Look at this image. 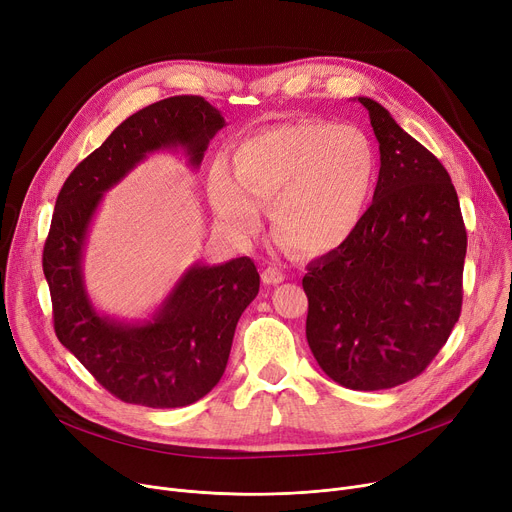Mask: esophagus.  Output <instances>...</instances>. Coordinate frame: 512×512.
Listing matches in <instances>:
<instances>
[{
  "mask_svg": "<svg viewBox=\"0 0 512 512\" xmlns=\"http://www.w3.org/2000/svg\"><path fill=\"white\" fill-rule=\"evenodd\" d=\"M261 280L265 284H280V282H284V274L278 270V267L270 265V267H265V270L261 272Z\"/></svg>",
  "mask_w": 512,
  "mask_h": 512,
  "instance_id": "esophagus-1",
  "label": "esophagus"
}]
</instances>
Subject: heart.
I'll return each mask as SVG.
<instances>
[{
  "label": "heart",
  "mask_w": 512,
  "mask_h": 512,
  "mask_svg": "<svg viewBox=\"0 0 512 512\" xmlns=\"http://www.w3.org/2000/svg\"><path fill=\"white\" fill-rule=\"evenodd\" d=\"M232 161L234 174L215 164L207 178L215 220L251 238L261 226V203H270L274 232L309 255L330 253L357 232L378 180L367 134L317 118L251 134Z\"/></svg>",
  "instance_id": "b5f03b06"
}]
</instances>
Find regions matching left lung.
Listing matches in <instances>:
<instances>
[{"mask_svg": "<svg viewBox=\"0 0 512 512\" xmlns=\"http://www.w3.org/2000/svg\"><path fill=\"white\" fill-rule=\"evenodd\" d=\"M359 101L380 176L357 232L307 265V342L340 386L386 390L425 371L459 321L467 230L440 159L378 101Z\"/></svg>", "mask_w": 512, "mask_h": 512, "instance_id": "8db88e82", "label": "left lung"}]
</instances>
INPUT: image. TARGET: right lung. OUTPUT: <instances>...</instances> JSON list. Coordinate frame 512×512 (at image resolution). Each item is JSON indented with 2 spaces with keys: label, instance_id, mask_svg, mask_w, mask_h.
<instances>
[{
  "label": "right lung",
  "instance_id": "add662e5",
  "mask_svg": "<svg viewBox=\"0 0 512 512\" xmlns=\"http://www.w3.org/2000/svg\"><path fill=\"white\" fill-rule=\"evenodd\" d=\"M224 116L199 95H176L126 118L66 178L43 247L53 330L116 398L176 409L203 398L224 375L238 319L259 292L253 259L195 263L155 315L137 324L99 315L83 280L89 224L105 191L159 149L182 147L199 168Z\"/></svg>",
  "mask_w": 512,
  "mask_h": 512
}]
</instances>
